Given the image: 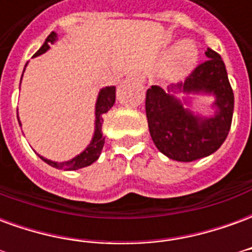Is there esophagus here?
<instances>
[{"label": "esophagus", "instance_id": "34e87169", "mask_svg": "<svg viewBox=\"0 0 252 252\" xmlns=\"http://www.w3.org/2000/svg\"><path fill=\"white\" fill-rule=\"evenodd\" d=\"M128 78L132 79V81H135V82H139V83L144 82V77H143L142 74H140L139 71H132L131 74L128 75Z\"/></svg>", "mask_w": 252, "mask_h": 252}]
</instances>
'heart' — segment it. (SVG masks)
Returning <instances> with one entry per match:
<instances>
[{"instance_id": "heart-1", "label": "heart", "mask_w": 252, "mask_h": 252, "mask_svg": "<svg viewBox=\"0 0 252 252\" xmlns=\"http://www.w3.org/2000/svg\"><path fill=\"white\" fill-rule=\"evenodd\" d=\"M198 59V50L190 41H182L171 54V58L166 64V71L170 75L186 74L195 66Z\"/></svg>"}]
</instances>
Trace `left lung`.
<instances>
[{
    "label": "left lung",
    "instance_id": "obj_1",
    "mask_svg": "<svg viewBox=\"0 0 252 252\" xmlns=\"http://www.w3.org/2000/svg\"><path fill=\"white\" fill-rule=\"evenodd\" d=\"M205 62L171 86L167 93L151 86L146 94V115L154 144L167 158L193 162L217 151L227 139L233 115V92L221 57L211 48L205 51ZM186 94L181 101L175 94ZM189 95H213V116L195 115L186 104Z\"/></svg>",
    "mask_w": 252,
    "mask_h": 252
}]
</instances>
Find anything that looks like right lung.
<instances>
[{
	"instance_id": "right-lung-1",
	"label": "right lung",
	"mask_w": 252,
	"mask_h": 252,
	"mask_svg": "<svg viewBox=\"0 0 252 252\" xmlns=\"http://www.w3.org/2000/svg\"><path fill=\"white\" fill-rule=\"evenodd\" d=\"M58 40V35L55 32H51L48 37L44 41V44L39 48V51L36 52L33 58L39 57L41 54H44L50 50V46L54 44L55 41ZM25 70V68H24ZM23 78V77H21ZM116 101V88L115 86H108V88H104L99 90L98 97H97V101H95V121H94V133L93 137H92V142L89 144L88 147L83 150L82 153L74 157L70 160H66V162H55V160H50V159L44 158V157H40V159H43L46 163H48L52 167L59 170H78L82 169V167H86V166H90L92 163H94L97 159L99 158V154L102 151V147H104L105 137L102 135V124H104V115L108 112V110L113 106ZM19 124L21 126V123L19 120Z\"/></svg>"
}]
</instances>
